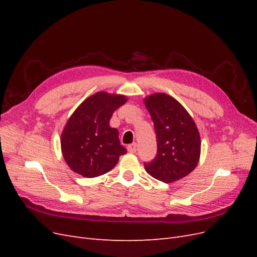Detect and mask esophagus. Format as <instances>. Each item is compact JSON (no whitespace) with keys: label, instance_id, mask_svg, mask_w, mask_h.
Returning a JSON list of instances; mask_svg holds the SVG:
<instances>
[{"label":"esophagus","instance_id":"obj_1","mask_svg":"<svg viewBox=\"0 0 257 257\" xmlns=\"http://www.w3.org/2000/svg\"><path fill=\"white\" fill-rule=\"evenodd\" d=\"M127 151L130 153H136L137 151V144L134 143V144H131L127 146Z\"/></svg>","mask_w":257,"mask_h":257}]
</instances>
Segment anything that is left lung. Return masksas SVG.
Wrapping results in <instances>:
<instances>
[{
  "instance_id": "1",
  "label": "left lung",
  "mask_w": 257,
  "mask_h": 257,
  "mask_svg": "<svg viewBox=\"0 0 257 257\" xmlns=\"http://www.w3.org/2000/svg\"><path fill=\"white\" fill-rule=\"evenodd\" d=\"M157 133L158 154L146 163L151 177L170 183L188 176L198 164L200 135L195 122L176 98L154 93L144 99Z\"/></svg>"
}]
</instances>
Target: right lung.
<instances>
[{
    "label": "right lung",
    "instance_id": "obj_1",
    "mask_svg": "<svg viewBox=\"0 0 257 257\" xmlns=\"http://www.w3.org/2000/svg\"><path fill=\"white\" fill-rule=\"evenodd\" d=\"M126 100L125 95L99 91L85 98L69 116L61 134V150L74 173L85 178L104 175L126 153L118 130L109 125L112 113Z\"/></svg>",
    "mask_w": 257,
    "mask_h": 257
}]
</instances>
